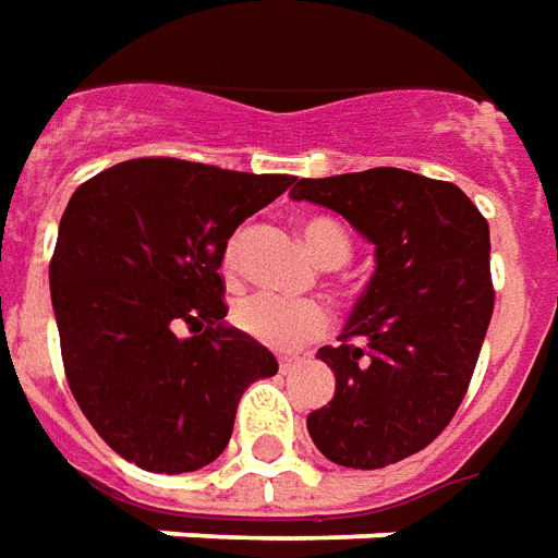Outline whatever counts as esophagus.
<instances>
[{
	"label": "esophagus",
	"instance_id": "1",
	"mask_svg": "<svg viewBox=\"0 0 558 558\" xmlns=\"http://www.w3.org/2000/svg\"><path fill=\"white\" fill-rule=\"evenodd\" d=\"M295 365H299V360H295V356H283V360L278 362L280 374H290L292 368H295Z\"/></svg>",
	"mask_w": 558,
	"mask_h": 558
}]
</instances>
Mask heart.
Wrapping results in <instances>:
<instances>
[{
  "mask_svg": "<svg viewBox=\"0 0 558 558\" xmlns=\"http://www.w3.org/2000/svg\"><path fill=\"white\" fill-rule=\"evenodd\" d=\"M302 239L307 251L323 268L344 266L353 253L350 235L341 223L329 217H314L302 226ZM244 232L232 235L223 253V271L232 278L241 266ZM235 323L244 335L256 338L271 350H295L314 341L329 329V311L311 299H283L275 292H253L235 305Z\"/></svg>",
  "mask_w": 558,
  "mask_h": 558,
  "instance_id": "heart-1",
  "label": "heart"
}]
</instances>
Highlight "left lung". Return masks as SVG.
I'll use <instances>...</instances> for the list:
<instances>
[{"mask_svg": "<svg viewBox=\"0 0 558 558\" xmlns=\"http://www.w3.org/2000/svg\"><path fill=\"white\" fill-rule=\"evenodd\" d=\"M290 198L341 214L374 244L341 344L317 353L335 396L307 414L311 441L344 469L401 462L441 435L469 389L496 302L489 226L456 184L387 166L302 178Z\"/></svg>", "mask_w": 558, "mask_h": 558, "instance_id": "obj_1", "label": "left lung"}]
</instances>
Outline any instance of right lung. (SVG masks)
I'll list each match as a JSON object with an SVG mask.
<instances>
[{
	"label": "right lung",
	"mask_w": 558,
	"mask_h": 558,
	"mask_svg": "<svg viewBox=\"0 0 558 558\" xmlns=\"http://www.w3.org/2000/svg\"><path fill=\"white\" fill-rule=\"evenodd\" d=\"M290 174L130 159L75 190L50 259L62 365L89 426L157 474L205 469L278 360L226 323V244ZM190 328L193 336H181Z\"/></svg>",
	"instance_id": "add662e5"
}]
</instances>
